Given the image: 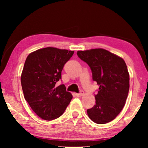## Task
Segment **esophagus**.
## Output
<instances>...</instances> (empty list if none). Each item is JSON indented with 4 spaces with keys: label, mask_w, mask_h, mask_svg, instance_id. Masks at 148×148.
<instances>
[{
    "label": "esophagus",
    "mask_w": 148,
    "mask_h": 148,
    "mask_svg": "<svg viewBox=\"0 0 148 148\" xmlns=\"http://www.w3.org/2000/svg\"><path fill=\"white\" fill-rule=\"evenodd\" d=\"M84 91L81 90L79 93H78V94H76V96H77V97H81V96H84Z\"/></svg>",
    "instance_id": "1"
}]
</instances>
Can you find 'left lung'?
Here are the masks:
<instances>
[{
  "instance_id": "1",
  "label": "left lung",
  "mask_w": 148,
  "mask_h": 148,
  "mask_svg": "<svg viewBox=\"0 0 148 148\" xmlns=\"http://www.w3.org/2000/svg\"><path fill=\"white\" fill-rule=\"evenodd\" d=\"M77 54L90 66L92 79L99 86L96 104L88 109L91 120L105 124L116 118L123 110L129 90V74L122 58L102 48L80 50Z\"/></svg>"
}]
</instances>
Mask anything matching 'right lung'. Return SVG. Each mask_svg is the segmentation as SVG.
Masks as SVG:
<instances>
[{
	"label": "right lung",
	"instance_id": "1",
	"mask_svg": "<svg viewBox=\"0 0 148 148\" xmlns=\"http://www.w3.org/2000/svg\"><path fill=\"white\" fill-rule=\"evenodd\" d=\"M74 51L47 47L30 53L21 76L24 98L34 112L46 121L63 114L73 98L64 85L56 87L61 79L64 64Z\"/></svg>",
	"mask_w": 148,
	"mask_h": 148
}]
</instances>
